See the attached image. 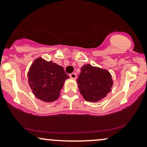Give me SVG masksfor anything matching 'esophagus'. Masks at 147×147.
<instances>
[{
    "label": "esophagus",
    "mask_w": 147,
    "mask_h": 147,
    "mask_svg": "<svg viewBox=\"0 0 147 147\" xmlns=\"http://www.w3.org/2000/svg\"><path fill=\"white\" fill-rule=\"evenodd\" d=\"M70 77L71 79H77V75H76L75 73H72L70 75Z\"/></svg>",
    "instance_id": "34e87169"
}]
</instances>
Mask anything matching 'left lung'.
I'll return each mask as SVG.
<instances>
[{
  "label": "left lung",
  "mask_w": 147,
  "mask_h": 147,
  "mask_svg": "<svg viewBox=\"0 0 147 147\" xmlns=\"http://www.w3.org/2000/svg\"><path fill=\"white\" fill-rule=\"evenodd\" d=\"M81 95L86 101L99 102L111 91L113 82L111 73L106 69L84 65L77 80Z\"/></svg>",
  "instance_id": "1"
}]
</instances>
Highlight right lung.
I'll list each match as a JSON object with an SVG mask.
<instances>
[{
	"label": "right lung",
	"instance_id": "add662e5",
	"mask_svg": "<svg viewBox=\"0 0 147 147\" xmlns=\"http://www.w3.org/2000/svg\"><path fill=\"white\" fill-rule=\"evenodd\" d=\"M28 77L36 98L45 102H53L59 97L64 82L69 76L62 66L38 57L30 66Z\"/></svg>",
	"mask_w": 147,
	"mask_h": 147
}]
</instances>
